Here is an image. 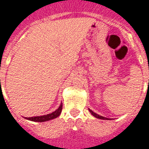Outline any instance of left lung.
<instances>
[{"instance_id":"left-lung-1","label":"left lung","mask_w":149,"mask_h":149,"mask_svg":"<svg viewBox=\"0 0 149 149\" xmlns=\"http://www.w3.org/2000/svg\"><path fill=\"white\" fill-rule=\"evenodd\" d=\"M88 110H89V112H90L91 114L93 116H95L96 118L100 119V120H111V119H109V118H107V117H104V116H102L98 115V114H97V113H95L94 112H93V111H92L91 109H88Z\"/></svg>"}]
</instances>
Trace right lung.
<instances>
[{"instance_id": "right-lung-1", "label": "right lung", "mask_w": 149, "mask_h": 149, "mask_svg": "<svg viewBox=\"0 0 149 149\" xmlns=\"http://www.w3.org/2000/svg\"><path fill=\"white\" fill-rule=\"evenodd\" d=\"M62 111V104H60V106L57 109L54 111V112H51L49 114H47V115L44 116H33V117H24L25 119H27L29 120H31V121L34 122H45L48 121V120H52V119L56 118L57 116L61 115Z\"/></svg>"}]
</instances>
